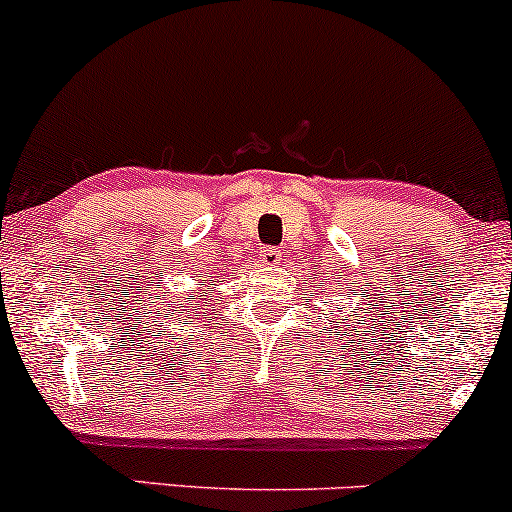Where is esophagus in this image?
<instances>
[{
  "mask_svg": "<svg viewBox=\"0 0 512 512\" xmlns=\"http://www.w3.org/2000/svg\"><path fill=\"white\" fill-rule=\"evenodd\" d=\"M260 262H265L267 267H274L282 262V250H277V247H265L260 255Z\"/></svg>",
  "mask_w": 512,
  "mask_h": 512,
  "instance_id": "obj_1",
  "label": "esophagus"
}]
</instances>
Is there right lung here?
<instances>
[{"instance_id":"1","label":"right lung","mask_w":512,"mask_h":512,"mask_svg":"<svg viewBox=\"0 0 512 512\" xmlns=\"http://www.w3.org/2000/svg\"><path fill=\"white\" fill-rule=\"evenodd\" d=\"M167 306H170V303H167Z\"/></svg>"}]
</instances>
